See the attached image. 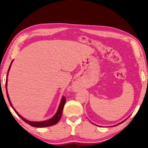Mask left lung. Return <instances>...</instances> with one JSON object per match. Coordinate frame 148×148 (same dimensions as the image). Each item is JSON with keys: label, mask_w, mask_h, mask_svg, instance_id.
Returning <instances> with one entry per match:
<instances>
[{"label": "left lung", "mask_w": 148, "mask_h": 148, "mask_svg": "<svg viewBox=\"0 0 148 148\" xmlns=\"http://www.w3.org/2000/svg\"><path fill=\"white\" fill-rule=\"evenodd\" d=\"M125 121V120H124ZM124 121H123V122H121V123H119V124H117V125H119V124H120V123H123V122H124Z\"/></svg>", "instance_id": "obj_1"}]
</instances>
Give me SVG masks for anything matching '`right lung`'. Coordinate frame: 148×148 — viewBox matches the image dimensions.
Masks as SVG:
<instances>
[{
  "label": "right lung",
  "mask_w": 148,
  "mask_h": 148,
  "mask_svg": "<svg viewBox=\"0 0 148 148\" xmlns=\"http://www.w3.org/2000/svg\"><path fill=\"white\" fill-rule=\"evenodd\" d=\"M13 60L12 61L11 64H10V65L9 66V68H8V71H7V79H6V83H5V87H6V92H7V97H8V101H9V103L10 106L12 107V108L13 109V110H14V111L16 112V114L19 116V117L23 120L24 122H25L26 123L29 124V125H31V126H32L33 127H37V128H42V127H50V126H52V125H55L56 123H58V122L60 120V119H61V117H62V112H63V109H64V105L65 104V102H66V98L65 96H63V97H62V101H61V102L60 104V106H59V109H58L57 113L56 114V115L53 116V117L49 119L48 120H46V121H44V122H31V121H28L27 120H26L25 119H24L23 117H22L15 110V109L13 108V107L12 104V103L10 101V99H9V97H8V92H7V76H8V71H9L10 69V66H11V65H12V63Z\"/></svg>",
  "instance_id": "obj_1"
}]
</instances>
